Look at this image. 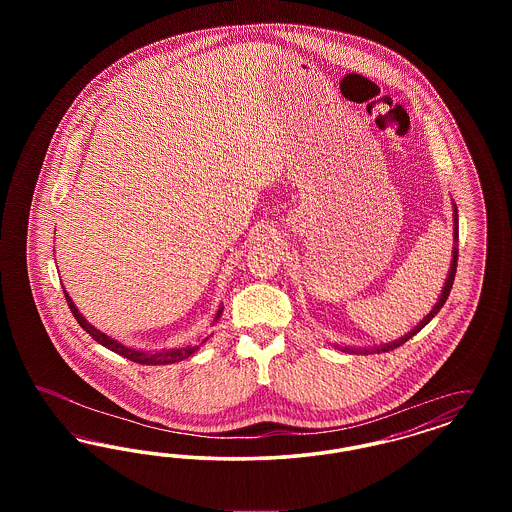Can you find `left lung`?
Instances as JSON below:
<instances>
[{"label": "left lung", "mask_w": 512, "mask_h": 512, "mask_svg": "<svg viewBox=\"0 0 512 512\" xmlns=\"http://www.w3.org/2000/svg\"><path fill=\"white\" fill-rule=\"evenodd\" d=\"M453 242H455V247H453V259H451V267H449V272H447V280H445V284H443V290L439 293L438 303L432 307V311L426 315V317L422 318L416 326H414L413 330L409 332V334H405L403 338H399V340L390 341V343H384V345H374V347H340L341 351H345V353H386V351H393V349H397L399 345H403L405 341L411 340L414 334H418L432 318L436 317L439 313V309L445 305V301H447V297H449V292H451V288H453V280H455V272H457V261H459V215H457V205L453 203Z\"/></svg>", "instance_id": "1"}]
</instances>
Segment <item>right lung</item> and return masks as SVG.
<instances>
[{"mask_svg": "<svg viewBox=\"0 0 512 512\" xmlns=\"http://www.w3.org/2000/svg\"><path fill=\"white\" fill-rule=\"evenodd\" d=\"M63 293H65V299H67V303H69V309H71V313H73L74 318H76V322L94 338V340L101 343L103 347H107V349H111V351H115V353H119L122 357H126V359H130V361H134V363H138V365H172V363H178V361H184V359H188V357H192L195 351L205 343V341L209 340V338H205V340L201 341L199 345H186V347H174V349H161V351H144V349H134V347H128V345H124L121 341L115 340V338H111V336H107V334H103V332H99L98 328H94L86 318L80 315V311L76 309V305L73 303V299H71V295L67 293V290L63 288ZM222 305L219 307V311H217V315H215V322H219L220 315H222ZM213 322V324H215Z\"/></svg>", "mask_w": 512, "mask_h": 512, "instance_id": "obj_1", "label": "right lung"}]
</instances>
